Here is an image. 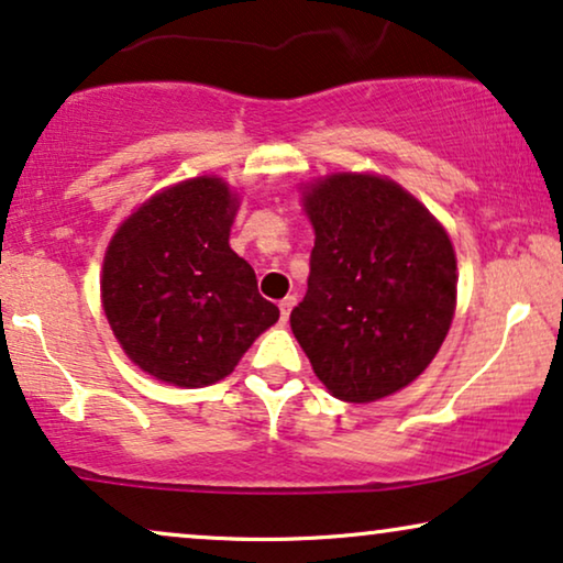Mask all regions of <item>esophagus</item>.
<instances>
[{
    "instance_id": "esophagus-1",
    "label": "esophagus",
    "mask_w": 563,
    "mask_h": 563,
    "mask_svg": "<svg viewBox=\"0 0 563 563\" xmlns=\"http://www.w3.org/2000/svg\"><path fill=\"white\" fill-rule=\"evenodd\" d=\"M295 302H297V299H295V297H291V295H287V297H284V299H282V302H279V312H282V320H287V318H289V312H291V308H295Z\"/></svg>"
}]
</instances>
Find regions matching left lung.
I'll return each mask as SVG.
<instances>
[{"label":"left lung","instance_id":"8db88e82","mask_svg":"<svg viewBox=\"0 0 563 563\" xmlns=\"http://www.w3.org/2000/svg\"><path fill=\"white\" fill-rule=\"evenodd\" d=\"M305 209L316 247L291 333L339 400L369 404L406 388L440 352L455 312L448 232L377 175H331Z\"/></svg>","mask_w":563,"mask_h":563}]
</instances>
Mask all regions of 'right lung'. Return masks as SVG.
<instances>
[{"label":"right lung","mask_w":563,"mask_h":563,"mask_svg":"<svg viewBox=\"0 0 563 563\" xmlns=\"http://www.w3.org/2000/svg\"><path fill=\"white\" fill-rule=\"evenodd\" d=\"M232 217L230 188L203 175L152 196L108 245L106 318L129 360L163 383L201 388L228 377L279 320L230 247Z\"/></svg>","instance_id":"1"}]
</instances>
